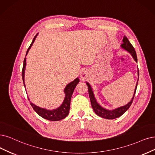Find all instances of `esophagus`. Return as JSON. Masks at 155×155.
I'll list each match as a JSON object with an SVG mask.
<instances>
[{
    "instance_id": "obj_1",
    "label": "esophagus",
    "mask_w": 155,
    "mask_h": 155,
    "mask_svg": "<svg viewBox=\"0 0 155 155\" xmlns=\"http://www.w3.org/2000/svg\"><path fill=\"white\" fill-rule=\"evenodd\" d=\"M81 78L82 79V80H85V79H86L87 78V72L86 71H82L81 72Z\"/></svg>"
}]
</instances>
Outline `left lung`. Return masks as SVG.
Masks as SVG:
<instances>
[{
  "label": "left lung",
  "instance_id": "left-lung-1",
  "mask_svg": "<svg viewBox=\"0 0 155 155\" xmlns=\"http://www.w3.org/2000/svg\"><path fill=\"white\" fill-rule=\"evenodd\" d=\"M123 43L121 45V47L123 48L124 49H125L126 50H127L128 52L131 55H132L134 60L136 62H137V54H136V52H135V48H134L132 45L130 43V42L129 41V40L128 39V38L126 36H124L123 39ZM138 73H139V70H138ZM86 84H87V86H88L89 95V98H90V100H91V105H92V107L93 108L94 112L97 114V115L99 116L100 117H103V118L108 119H116V118H117L121 116H122L123 114L130 108L131 104H132L134 98L138 82H137V84L136 85V87H135V89L134 94V96H133L132 99H131V100L128 103L127 105H126L125 106L117 108H116V109L113 110H108L107 109H105L104 108H103L102 107H101L98 104V103H97V101H96V100L94 98V94H93V92L92 88H91L90 84L88 82H87Z\"/></svg>",
  "mask_w": 155,
  "mask_h": 155
}]
</instances>
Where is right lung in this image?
<instances>
[{"label": "right lung", "mask_w": 155, "mask_h": 155, "mask_svg": "<svg viewBox=\"0 0 155 155\" xmlns=\"http://www.w3.org/2000/svg\"><path fill=\"white\" fill-rule=\"evenodd\" d=\"M38 35V34L34 36L32 41L30 45V47H28L26 55L27 54L28 50L31 48V46L32 45L34 40H35L36 36ZM25 66H26V58L25 57L24 61V65H23V68H22V79H23V82H24V86L25 83H24V74H25ZM79 82V79L77 78L74 81H73L72 82L68 84L66 87L64 89V93L66 94L65 96V98L64 100V101L62 104V105L59 107L56 108V109L52 110H50L45 109V108H40L34 104H32V103H30L32 107L33 108V109L35 110V112L43 118L49 120V121H60V120L65 118L69 114V110H70V101H71V96L72 94L74 91V88L76 87L77 84ZM29 100V99H28Z\"/></svg>", "instance_id": "add662e5"}]
</instances>
